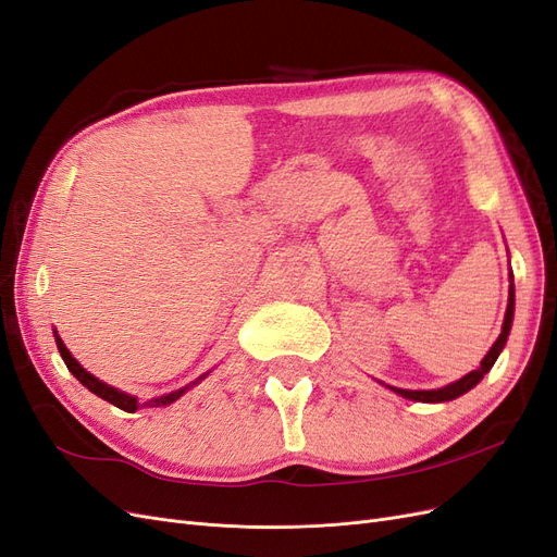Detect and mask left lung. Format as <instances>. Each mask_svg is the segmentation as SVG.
Returning a JSON list of instances; mask_svg holds the SVG:
<instances>
[{
  "label": "left lung",
  "instance_id": "8db88e82",
  "mask_svg": "<svg viewBox=\"0 0 557 557\" xmlns=\"http://www.w3.org/2000/svg\"><path fill=\"white\" fill-rule=\"evenodd\" d=\"M511 323H513V283L509 288V307H507V315H504V325H502V334L497 336V342L493 344V348L487 350V356L481 360V367L474 369V372H469L467 376H462L460 381H455L446 387H440V391H401V387H393V391L401 397L407 399H416V401H448V399H455L465 395L467 391H471L487 372H491L497 356L502 352L504 344H507V336H509V330H511Z\"/></svg>",
  "mask_w": 557,
  "mask_h": 557
}]
</instances>
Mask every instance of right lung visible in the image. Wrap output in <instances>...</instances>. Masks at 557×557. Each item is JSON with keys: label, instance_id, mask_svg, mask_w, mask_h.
<instances>
[{"label": "right lung", "instance_id": "1", "mask_svg": "<svg viewBox=\"0 0 557 557\" xmlns=\"http://www.w3.org/2000/svg\"><path fill=\"white\" fill-rule=\"evenodd\" d=\"M55 344H58V350H60V356H62V360H64L66 369H70V372H72V374H74L83 385H86L90 393H95L97 397L107 399L109 404H113V407L123 409V411H127V413H134V411H137L139 407H166V404L176 401L185 391H188L190 385H195V383L199 381V379H197V381H193L190 385L181 387V391H174V393H170V395H162V397H156V399H148V401L139 404V401H137V397H132V395H125V393H121V391H115V387H111V385L102 383L99 379H95L92 374H88L86 369H83V367L72 358V352L66 350V346L62 344L60 336H55Z\"/></svg>", "mask_w": 557, "mask_h": 557}]
</instances>
